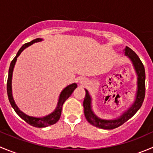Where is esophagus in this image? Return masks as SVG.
I'll use <instances>...</instances> for the list:
<instances>
[{
  "instance_id": "obj_1",
  "label": "esophagus",
  "mask_w": 153,
  "mask_h": 153,
  "mask_svg": "<svg viewBox=\"0 0 153 153\" xmlns=\"http://www.w3.org/2000/svg\"><path fill=\"white\" fill-rule=\"evenodd\" d=\"M86 81H86V78H81V80H80V84H82V85H84V84H86Z\"/></svg>"
}]
</instances>
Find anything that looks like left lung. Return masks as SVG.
Listing matches in <instances>:
<instances>
[{
  "mask_svg": "<svg viewBox=\"0 0 153 153\" xmlns=\"http://www.w3.org/2000/svg\"><path fill=\"white\" fill-rule=\"evenodd\" d=\"M124 55L130 60L137 75V91L135 101L126 110H125L118 118L106 120L100 118L93 112L92 108V97L89 91L85 89L86 95L84 98V111L85 118L88 122L96 127L104 129H112L118 127L132 118L141 108L145 96V69L142 62L138 55L128 47L124 49Z\"/></svg>",
  "mask_w": 153,
  "mask_h": 153,
  "instance_id": "8db88e82",
  "label": "left lung"
}]
</instances>
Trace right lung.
Instances as JSON below:
<instances>
[{
    "label": "right lung",
    "instance_id": "add662e5",
    "mask_svg": "<svg viewBox=\"0 0 153 153\" xmlns=\"http://www.w3.org/2000/svg\"><path fill=\"white\" fill-rule=\"evenodd\" d=\"M42 38H36V39L32 40L30 42L27 43L21 47V49L17 53L16 56L15 57L13 60L12 61L10 64V69H9V75H8V80H7V95H8L9 101H10L11 106L14 109L17 114L22 118L24 121H25L27 124H30L31 126H33L35 127L38 128H43V127H47L48 126L50 125L55 124L57 123V121L60 119L61 115V110H62V106L64 103L65 102L66 100L72 95L73 91L75 90L77 88V84L76 83H73L72 84H69L67 86H66L62 91H61V94L59 95V98H58V104H57V106L55 108V110L52 112H51L49 115H45L44 117H33L30 116V115H27L24 112H23L21 109L18 108L17 104H15V100H14L13 96H12V73H13L14 67H15V63H16L17 58L18 57L21 55V52L24 50L27 47H29V46L32 45L33 44L37 42H40L42 41Z\"/></svg>",
    "mask_w": 153,
    "mask_h": 153
}]
</instances>
